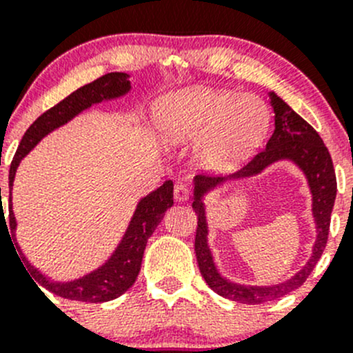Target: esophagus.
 <instances>
[{
    "mask_svg": "<svg viewBox=\"0 0 353 353\" xmlns=\"http://www.w3.org/2000/svg\"><path fill=\"white\" fill-rule=\"evenodd\" d=\"M174 198H176V201L190 200V188H188V184L177 183L176 186H174Z\"/></svg>",
    "mask_w": 353,
    "mask_h": 353,
    "instance_id": "1",
    "label": "esophagus"
}]
</instances>
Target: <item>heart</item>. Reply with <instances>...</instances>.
I'll return each instance as SVG.
<instances>
[{"mask_svg": "<svg viewBox=\"0 0 353 353\" xmlns=\"http://www.w3.org/2000/svg\"><path fill=\"white\" fill-rule=\"evenodd\" d=\"M169 145L201 143L198 157L210 169L225 170L248 159L271 124L268 105L253 94L184 90L167 97L157 114Z\"/></svg>", "mask_w": 353, "mask_h": 353, "instance_id": "obj_1", "label": "heart"}]
</instances>
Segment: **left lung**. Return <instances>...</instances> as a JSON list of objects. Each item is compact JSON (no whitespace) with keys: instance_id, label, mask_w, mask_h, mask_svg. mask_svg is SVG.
<instances>
[{"instance_id":"obj_1","label":"left lung","mask_w":353,"mask_h":353,"mask_svg":"<svg viewBox=\"0 0 353 353\" xmlns=\"http://www.w3.org/2000/svg\"><path fill=\"white\" fill-rule=\"evenodd\" d=\"M269 98H271V107L274 110V132L268 141L265 150H262L259 155L253 157L252 162H248L241 170L231 174V176H196L193 179V205L191 207H193L194 214L198 215L194 253H196L201 276L217 295L234 300V302L250 303V305L271 302V300L279 299V296L293 292L305 283V279L314 271L317 260L321 259L324 248H326L331 212H333L334 198H336V176H334L333 160H331L330 152H327L321 136L317 134L316 129L309 122L303 121L278 94L271 91ZM285 159L295 163L303 170L313 194V216L316 222V241L314 242L313 253L306 265L286 282L269 287L239 285L224 279L216 269L213 254L208 246L204 196L225 183L258 175L268 166Z\"/></svg>"}]
</instances>
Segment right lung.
Masks as SVG:
<instances>
[{"label":"right lung","instance_id":"1","mask_svg":"<svg viewBox=\"0 0 353 353\" xmlns=\"http://www.w3.org/2000/svg\"><path fill=\"white\" fill-rule=\"evenodd\" d=\"M131 91V81L129 75L124 72H112V74L103 75V77L97 79V81L90 82V84L82 85L77 91L68 94L65 100L60 103L54 105L53 108L44 112L41 117L34 121V124L23 134L22 141H20L19 150H17L13 162L10 165V201H8V214H10V229L12 232L13 241H17V219L13 214V205H12V190H13V181H15L17 169H19L20 162L23 157L50 132L54 129L61 128L72 119L77 117L84 110L91 108L93 105L103 103V101L119 100V98L125 97ZM1 196V190H0ZM174 205V184L172 181H165L160 188L155 191L148 193L143 196L141 200L136 205V210L132 214L131 221H129L128 229H125L124 236L119 241L117 248L114 250L110 256L101 263L100 268L94 271L88 272V274L81 276L77 279H70V281H54V279L48 278L46 274L34 268L32 263L27 260L23 255L20 245L17 243V250L22 253V260L26 263L27 271L30 276H34L41 286L48 290V292L54 293L58 296H63L68 300H79V302H108L122 293L128 292L132 285H134L136 278L141 269V260L143 253H145L146 243L148 238L153 234L157 225L162 222L163 215H165L167 208ZM3 207V203H1ZM6 225L5 214H0V225Z\"/></svg>","mask_w":353,"mask_h":353}]
</instances>
